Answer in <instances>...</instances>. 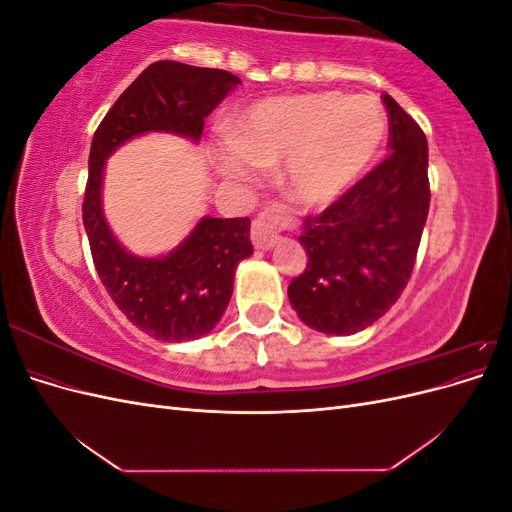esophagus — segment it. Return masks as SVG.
Returning a JSON list of instances; mask_svg holds the SVG:
<instances>
[{"instance_id": "34e87169", "label": "esophagus", "mask_w": 512, "mask_h": 512, "mask_svg": "<svg viewBox=\"0 0 512 512\" xmlns=\"http://www.w3.org/2000/svg\"><path fill=\"white\" fill-rule=\"evenodd\" d=\"M292 220L284 205L273 203L271 207L262 209L258 218L252 222V243L258 250H271L280 239V230L288 226Z\"/></svg>"}]
</instances>
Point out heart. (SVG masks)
Here are the masks:
<instances>
[{
    "label": "heart",
    "instance_id": "heart-1",
    "mask_svg": "<svg viewBox=\"0 0 512 512\" xmlns=\"http://www.w3.org/2000/svg\"><path fill=\"white\" fill-rule=\"evenodd\" d=\"M389 134L382 106L337 91L269 98L252 104L218 153L220 170L256 183L262 166L286 162L290 196L305 207L331 205L374 166Z\"/></svg>",
    "mask_w": 512,
    "mask_h": 512
}]
</instances>
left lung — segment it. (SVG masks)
Here are the masks:
<instances>
[{"mask_svg": "<svg viewBox=\"0 0 512 512\" xmlns=\"http://www.w3.org/2000/svg\"><path fill=\"white\" fill-rule=\"evenodd\" d=\"M391 156L320 215H307L305 271L288 286L309 329L352 335L389 312L404 292L429 213L427 138L389 94Z\"/></svg>", "mask_w": 512, "mask_h": 512, "instance_id": "obj_1", "label": "left lung"}]
</instances>
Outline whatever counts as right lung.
<instances>
[{
    "mask_svg": "<svg viewBox=\"0 0 512 512\" xmlns=\"http://www.w3.org/2000/svg\"><path fill=\"white\" fill-rule=\"evenodd\" d=\"M241 79L226 70L156 61L123 91L89 151L83 224L100 280L134 327L162 342H190L215 329L232 297L237 265L252 256L250 218H203L158 258L128 252L102 211L106 160L130 138L168 132L198 143L205 117Z\"/></svg>",
    "mask_w": 512,
    "mask_h": 512,
    "instance_id": "right-lung-1",
    "label": "right lung"
}]
</instances>
